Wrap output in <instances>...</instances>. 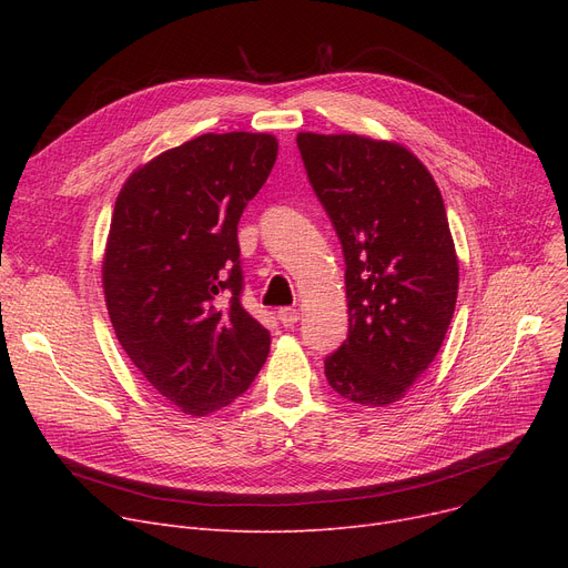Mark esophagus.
Wrapping results in <instances>:
<instances>
[{
	"instance_id": "obj_1",
	"label": "esophagus",
	"mask_w": 568,
	"mask_h": 568,
	"mask_svg": "<svg viewBox=\"0 0 568 568\" xmlns=\"http://www.w3.org/2000/svg\"><path fill=\"white\" fill-rule=\"evenodd\" d=\"M278 320H281L283 326H294L296 320H300V311L292 308V306H285V308L278 311Z\"/></svg>"
}]
</instances>
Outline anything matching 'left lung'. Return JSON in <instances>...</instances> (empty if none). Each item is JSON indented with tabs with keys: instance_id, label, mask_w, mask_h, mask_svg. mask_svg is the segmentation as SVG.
Masks as SVG:
<instances>
[{
	"instance_id": "8db88e82",
	"label": "left lung",
	"mask_w": 568,
	"mask_h": 568,
	"mask_svg": "<svg viewBox=\"0 0 568 568\" xmlns=\"http://www.w3.org/2000/svg\"><path fill=\"white\" fill-rule=\"evenodd\" d=\"M308 182L345 257L349 329L324 359L343 398L384 407L437 356L458 296V260L430 172L405 146L300 133Z\"/></svg>"
}]
</instances>
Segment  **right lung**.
I'll list each match as a JSON object with an SVG mask.
<instances>
[{
    "label": "right lung",
    "instance_id": "add662e5",
    "mask_svg": "<svg viewBox=\"0 0 568 568\" xmlns=\"http://www.w3.org/2000/svg\"><path fill=\"white\" fill-rule=\"evenodd\" d=\"M276 152L264 133H206L133 172L114 204L103 262L114 334L193 416L242 396L272 345L242 304L236 225Z\"/></svg>",
    "mask_w": 568,
    "mask_h": 568
}]
</instances>
